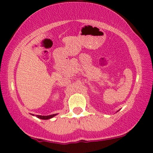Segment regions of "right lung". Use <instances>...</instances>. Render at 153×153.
I'll return each mask as SVG.
<instances>
[{
	"instance_id": "add662e5",
	"label": "right lung",
	"mask_w": 153,
	"mask_h": 153,
	"mask_svg": "<svg viewBox=\"0 0 153 153\" xmlns=\"http://www.w3.org/2000/svg\"><path fill=\"white\" fill-rule=\"evenodd\" d=\"M34 115V114H32ZM57 115V114H51V115H48V116H41V115H36V117H38L39 119H45V120H47V119H51L52 117H54V116Z\"/></svg>"
}]
</instances>
